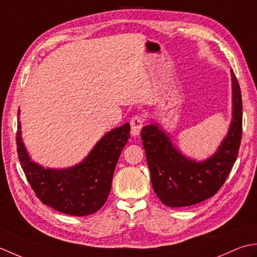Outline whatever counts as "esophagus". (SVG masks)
Segmentation results:
<instances>
[{
    "instance_id": "34e87169",
    "label": "esophagus",
    "mask_w": 257,
    "mask_h": 257,
    "mask_svg": "<svg viewBox=\"0 0 257 257\" xmlns=\"http://www.w3.org/2000/svg\"><path fill=\"white\" fill-rule=\"evenodd\" d=\"M144 117L142 115H134V116L131 118L130 124H131V133H132L133 136L139 135L141 132V128L143 126L144 123Z\"/></svg>"
}]
</instances>
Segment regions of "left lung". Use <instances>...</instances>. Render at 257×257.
Returning a JSON list of instances; mask_svg holds the SVG:
<instances>
[{"label": "left lung", "instance_id": "obj_1", "mask_svg": "<svg viewBox=\"0 0 257 257\" xmlns=\"http://www.w3.org/2000/svg\"><path fill=\"white\" fill-rule=\"evenodd\" d=\"M231 75V126L217 151L209 159L196 162L185 158L159 125L151 124L142 128L141 138L151 172L152 185L166 206H191L215 195L236 161L242 139L243 105L239 84L233 71Z\"/></svg>", "mask_w": 257, "mask_h": 257}]
</instances>
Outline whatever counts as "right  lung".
<instances>
[{"instance_id":"right-lung-1","label":"right lung","mask_w":257,"mask_h":257,"mask_svg":"<svg viewBox=\"0 0 257 257\" xmlns=\"http://www.w3.org/2000/svg\"><path fill=\"white\" fill-rule=\"evenodd\" d=\"M18 128L21 166L35 195L44 205L74 216L90 215L104 205L111 192L115 166L130 139L128 123L106 133L86 159L64 170L44 169L31 160L22 142L20 121Z\"/></svg>"}]
</instances>
